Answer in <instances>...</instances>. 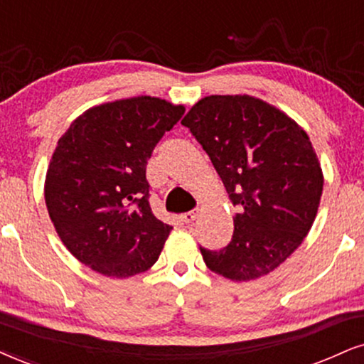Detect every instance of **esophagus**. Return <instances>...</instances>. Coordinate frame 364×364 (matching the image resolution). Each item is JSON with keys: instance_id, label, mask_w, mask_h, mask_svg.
I'll use <instances>...</instances> for the list:
<instances>
[{"instance_id": "34e87169", "label": "esophagus", "mask_w": 364, "mask_h": 364, "mask_svg": "<svg viewBox=\"0 0 364 364\" xmlns=\"http://www.w3.org/2000/svg\"><path fill=\"white\" fill-rule=\"evenodd\" d=\"M196 216L197 214L194 213V210H189V213H183L182 216H181V219L186 224H191V223H194V219H196Z\"/></svg>"}]
</instances>
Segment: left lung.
Returning <instances> with one entry per match:
<instances>
[{
	"label": "left lung",
	"mask_w": 364,
	"mask_h": 364,
	"mask_svg": "<svg viewBox=\"0 0 364 364\" xmlns=\"http://www.w3.org/2000/svg\"><path fill=\"white\" fill-rule=\"evenodd\" d=\"M203 145L236 208L230 245L200 248L209 270L259 278L302 245L319 209L322 168L307 133L258 97L208 96L182 119Z\"/></svg>",
	"instance_id": "obj_1"
}]
</instances>
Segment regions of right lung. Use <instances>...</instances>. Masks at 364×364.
Masks as SVG:
<instances>
[{
    "instance_id": "add662e5",
    "label": "right lung",
    "mask_w": 364,
    "mask_h": 364,
    "mask_svg": "<svg viewBox=\"0 0 364 364\" xmlns=\"http://www.w3.org/2000/svg\"><path fill=\"white\" fill-rule=\"evenodd\" d=\"M183 113L151 96L105 102L58 140L45 204L65 248L94 272L128 278L159 259L172 226L151 213L146 164Z\"/></svg>"
}]
</instances>
